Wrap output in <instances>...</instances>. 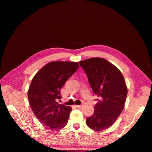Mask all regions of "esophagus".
Returning <instances> with one entry per match:
<instances>
[{"label":"esophagus","mask_w":152,"mask_h":152,"mask_svg":"<svg viewBox=\"0 0 152 152\" xmlns=\"http://www.w3.org/2000/svg\"><path fill=\"white\" fill-rule=\"evenodd\" d=\"M82 106H83V105H75V107H76L77 108H81Z\"/></svg>","instance_id":"1"}]
</instances>
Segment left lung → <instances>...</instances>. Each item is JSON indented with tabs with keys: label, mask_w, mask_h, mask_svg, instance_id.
Wrapping results in <instances>:
<instances>
[{
	"label": "left lung",
	"mask_w": 152,
	"mask_h": 152,
	"mask_svg": "<svg viewBox=\"0 0 152 152\" xmlns=\"http://www.w3.org/2000/svg\"><path fill=\"white\" fill-rule=\"evenodd\" d=\"M93 93L98 96L94 112L86 124L91 129L102 131L116 121L124 109L128 90L121 71L107 60L93 58L81 61Z\"/></svg>",
	"instance_id": "obj_1"
}]
</instances>
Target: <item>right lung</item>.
<instances>
[{
    "instance_id": "1",
    "label": "right lung",
    "mask_w": 152,
    "mask_h": 152,
    "mask_svg": "<svg viewBox=\"0 0 152 152\" xmlns=\"http://www.w3.org/2000/svg\"><path fill=\"white\" fill-rule=\"evenodd\" d=\"M77 62L53 61L43 67L34 77L28 92L30 107L36 118L51 130L67 125L71 108L59 104L60 89L78 69Z\"/></svg>"
}]
</instances>
